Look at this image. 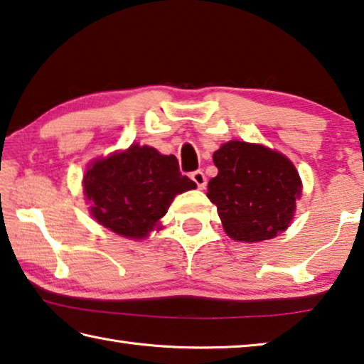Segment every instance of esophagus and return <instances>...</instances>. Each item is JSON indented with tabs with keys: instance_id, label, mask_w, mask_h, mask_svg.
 <instances>
[{
	"instance_id": "obj_1",
	"label": "esophagus",
	"mask_w": 364,
	"mask_h": 364,
	"mask_svg": "<svg viewBox=\"0 0 364 364\" xmlns=\"http://www.w3.org/2000/svg\"><path fill=\"white\" fill-rule=\"evenodd\" d=\"M191 180H193L197 184V188H199V189H204L205 184H207V178H205L204 171H202V170L193 171V173H191Z\"/></svg>"
}]
</instances>
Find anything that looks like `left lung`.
I'll return each instance as SVG.
<instances>
[{
  "label": "left lung",
  "mask_w": 364,
  "mask_h": 364,
  "mask_svg": "<svg viewBox=\"0 0 364 364\" xmlns=\"http://www.w3.org/2000/svg\"><path fill=\"white\" fill-rule=\"evenodd\" d=\"M218 175L208 181V199L218 208L234 241L273 239L291 223L300 178L291 160L260 144L230 141L213 154Z\"/></svg>",
  "instance_id": "obj_1"
}]
</instances>
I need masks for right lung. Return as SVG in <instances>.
I'll return each instance as SVG.
<instances>
[{"label": "right lung", "mask_w": 364, "mask_h": 364, "mask_svg": "<svg viewBox=\"0 0 364 364\" xmlns=\"http://www.w3.org/2000/svg\"><path fill=\"white\" fill-rule=\"evenodd\" d=\"M83 188L97 223L120 236L141 239L167 213L173 197L194 189L196 183L181 175L175 156L133 144L91 165Z\"/></svg>", "instance_id": "obj_1"}]
</instances>
